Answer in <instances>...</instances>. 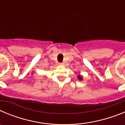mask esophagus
<instances>
[{
    "mask_svg": "<svg viewBox=\"0 0 125 125\" xmlns=\"http://www.w3.org/2000/svg\"><path fill=\"white\" fill-rule=\"evenodd\" d=\"M59 66H62V65H63V63H61V62H60V63H59Z\"/></svg>",
    "mask_w": 125,
    "mask_h": 125,
    "instance_id": "34e87169",
    "label": "esophagus"
}]
</instances>
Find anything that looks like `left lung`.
I'll return each instance as SVG.
<instances>
[{"mask_svg":"<svg viewBox=\"0 0 125 125\" xmlns=\"http://www.w3.org/2000/svg\"><path fill=\"white\" fill-rule=\"evenodd\" d=\"M78 79H79V80H80V81H81L83 79V77L81 76H80V75H78Z\"/></svg>","mask_w":125,"mask_h":125,"instance_id":"obj_1","label":"left lung"}]
</instances>
